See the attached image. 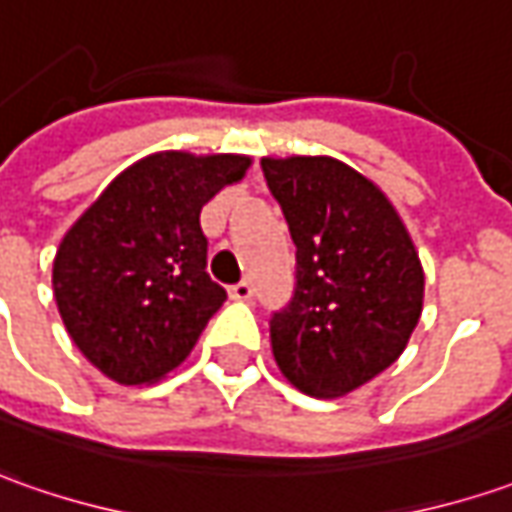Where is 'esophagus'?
Masks as SVG:
<instances>
[{
  "label": "esophagus",
  "mask_w": 512,
  "mask_h": 512,
  "mask_svg": "<svg viewBox=\"0 0 512 512\" xmlns=\"http://www.w3.org/2000/svg\"><path fill=\"white\" fill-rule=\"evenodd\" d=\"M229 297L232 300H249L252 297V283L249 280H240L235 286H229Z\"/></svg>",
  "instance_id": "1"
}]
</instances>
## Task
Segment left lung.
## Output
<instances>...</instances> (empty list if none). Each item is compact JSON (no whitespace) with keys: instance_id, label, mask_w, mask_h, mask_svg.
<instances>
[{"instance_id":"1","label":"left lung","mask_w":512,"mask_h":512,"mask_svg":"<svg viewBox=\"0 0 512 512\" xmlns=\"http://www.w3.org/2000/svg\"><path fill=\"white\" fill-rule=\"evenodd\" d=\"M297 246L289 306L269 320L274 360L303 394L343 397L399 360L425 274L397 209L328 155L260 161Z\"/></svg>"}]
</instances>
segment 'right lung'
Here are the masks:
<instances>
[{"label": "right lung", "instance_id": "1", "mask_svg": "<svg viewBox=\"0 0 512 512\" xmlns=\"http://www.w3.org/2000/svg\"><path fill=\"white\" fill-rule=\"evenodd\" d=\"M246 155L155 152L70 226L53 260L64 328L121 385H147L195 348L226 291L206 274L201 209L246 175Z\"/></svg>", "mask_w": 512, "mask_h": 512}]
</instances>
